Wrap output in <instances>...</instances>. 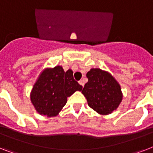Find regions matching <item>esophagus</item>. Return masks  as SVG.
I'll return each mask as SVG.
<instances>
[{"mask_svg": "<svg viewBox=\"0 0 153 153\" xmlns=\"http://www.w3.org/2000/svg\"><path fill=\"white\" fill-rule=\"evenodd\" d=\"M79 83L80 84V85H81L82 86H84V82L82 81V80H80V81L79 82Z\"/></svg>", "mask_w": 153, "mask_h": 153, "instance_id": "34e87169", "label": "esophagus"}]
</instances>
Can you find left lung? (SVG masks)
I'll list each match as a JSON object with an SVG mask.
<instances>
[{
	"label": "left lung",
	"mask_w": 153,
	"mask_h": 153,
	"mask_svg": "<svg viewBox=\"0 0 153 153\" xmlns=\"http://www.w3.org/2000/svg\"><path fill=\"white\" fill-rule=\"evenodd\" d=\"M88 82L82 93L86 98L88 105L100 114H108L118 107L122 99L120 85L108 72L101 69H91L87 72Z\"/></svg>",
	"instance_id": "8db88e82"
}]
</instances>
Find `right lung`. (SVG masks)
Masks as SVG:
<instances>
[{
    "mask_svg": "<svg viewBox=\"0 0 153 153\" xmlns=\"http://www.w3.org/2000/svg\"><path fill=\"white\" fill-rule=\"evenodd\" d=\"M82 86L75 81L73 71L62 67L44 70L35 83L31 100L37 112L48 117L56 116L67 103V98Z\"/></svg>",
    "mask_w": 153,
    "mask_h": 153,
    "instance_id": "right-lung-1",
    "label": "right lung"
}]
</instances>
